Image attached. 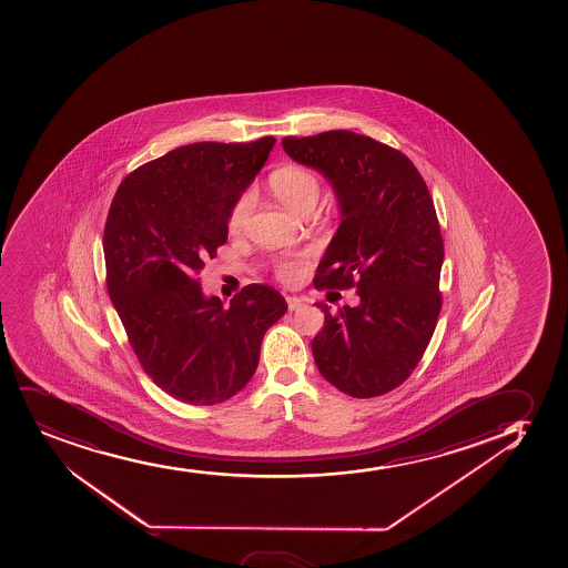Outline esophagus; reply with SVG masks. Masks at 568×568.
I'll return each instance as SVG.
<instances>
[{
	"mask_svg": "<svg viewBox=\"0 0 568 568\" xmlns=\"http://www.w3.org/2000/svg\"><path fill=\"white\" fill-rule=\"evenodd\" d=\"M287 306L288 312H296V310L306 306V304H304V300L298 298V296H287Z\"/></svg>",
	"mask_w": 568,
	"mask_h": 568,
	"instance_id": "obj_1",
	"label": "esophagus"
}]
</instances>
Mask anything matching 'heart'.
<instances>
[{
    "label": "heart",
    "mask_w": 568,
    "mask_h": 568,
    "mask_svg": "<svg viewBox=\"0 0 568 568\" xmlns=\"http://www.w3.org/2000/svg\"><path fill=\"white\" fill-rule=\"evenodd\" d=\"M270 189L274 196L285 205L288 211L296 215H304L306 211H313L317 200H320L321 185L320 179L315 178L310 170L304 168L288 166L272 173L270 178ZM255 204L253 192H245L240 196L232 211H230L229 229L230 232H237L243 229ZM304 274V264L300 261H281L277 264V275L287 283L298 281Z\"/></svg>",
    "instance_id": "1"
}]
</instances>
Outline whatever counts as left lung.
<instances>
[{
	"label": "left lung",
	"instance_id": "obj_1",
	"mask_svg": "<svg viewBox=\"0 0 568 568\" xmlns=\"http://www.w3.org/2000/svg\"><path fill=\"white\" fill-rule=\"evenodd\" d=\"M338 200L339 226L315 287L357 288V306L317 302L325 326L312 351L321 376L353 398L385 395L408 379L442 307L444 242L425 181L400 151L347 130L283 138Z\"/></svg>",
	"mask_w": 568,
	"mask_h": 568
}]
</instances>
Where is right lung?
<instances>
[{
	"label": "right lung",
	"instance_id": "add662e5",
	"mask_svg": "<svg viewBox=\"0 0 568 568\" xmlns=\"http://www.w3.org/2000/svg\"><path fill=\"white\" fill-rule=\"evenodd\" d=\"M274 143L262 138L173 149L130 173L109 210V296L143 371L192 406L240 393L258 366L264 334L287 312L268 285H247L224 307L197 281L229 240L230 211Z\"/></svg>",
	"mask_w": 568,
	"mask_h": 568
}]
</instances>
